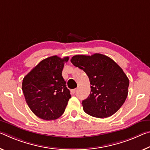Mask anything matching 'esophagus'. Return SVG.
I'll use <instances>...</instances> for the list:
<instances>
[{"label": "esophagus", "mask_w": 150, "mask_h": 150, "mask_svg": "<svg viewBox=\"0 0 150 150\" xmlns=\"http://www.w3.org/2000/svg\"><path fill=\"white\" fill-rule=\"evenodd\" d=\"M76 91H77V89H72L71 91V93H73V94H75V93H76Z\"/></svg>", "instance_id": "1"}]
</instances>
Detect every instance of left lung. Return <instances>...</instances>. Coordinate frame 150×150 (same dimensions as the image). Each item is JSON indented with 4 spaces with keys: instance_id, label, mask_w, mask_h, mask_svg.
<instances>
[{
    "instance_id": "obj_1",
    "label": "left lung",
    "mask_w": 150,
    "mask_h": 150,
    "mask_svg": "<svg viewBox=\"0 0 150 150\" xmlns=\"http://www.w3.org/2000/svg\"><path fill=\"white\" fill-rule=\"evenodd\" d=\"M71 62L83 70L89 79L91 93L82 101L85 112L98 118L117 112L127 98L129 84L122 69L113 59L99 53L75 55Z\"/></svg>"
}]
</instances>
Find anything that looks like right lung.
<instances>
[{"mask_svg":"<svg viewBox=\"0 0 150 150\" xmlns=\"http://www.w3.org/2000/svg\"><path fill=\"white\" fill-rule=\"evenodd\" d=\"M63 59L57 55L41 61L24 77L22 90L33 113L44 120H54L63 115L71 94L62 76Z\"/></svg>","mask_w":150,"mask_h":150,"instance_id":"1","label":"right lung"}]
</instances>
